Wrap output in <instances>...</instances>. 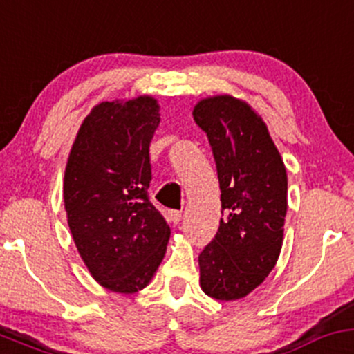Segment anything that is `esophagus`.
Segmentation results:
<instances>
[{
	"label": "esophagus",
	"instance_id": "esophagus-1",
	"mask_svg": "<svg viewBox=\"0 0 354 354\" xmlns=\"http://www.w3.org/2000/svg\"><path fill=\"white\" fill-rule=\"evenodd\" d=\"M182 219V212L180 211H169V221L172 224H178Z\"/></svg>",
	"mask_w": 354,
	"mask_h": 354
}]
</instances>
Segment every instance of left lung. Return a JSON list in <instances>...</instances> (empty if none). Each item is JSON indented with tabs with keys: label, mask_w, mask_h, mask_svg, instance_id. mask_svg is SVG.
Here are the masks:
<instances>
[{
	"label": "left lung",
	"mask_w": 354,
	"mask_h": 354,
	"mask_svg": "<svg viewBox=\"0 0 354 354\" xmlns=\"http://www.w3.org/2000/svg\"><path fill=\"white\" fill-rule=\"evenodd\" d=\"M192 116L212 148L226 214L199 254V283L212 299H243L279 260L287 172L267 124L248 102L227 94L206 97Z\"/></svg>",
	"instance_id": "obj_1"
}]
</instances>
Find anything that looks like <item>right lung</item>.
<instances>
[{"mask_svg": "<svg viewBox=\"0 0 354 354\" xmlns=\"http://www.w3.org/2000/svg\"><path fill=\"white\" fill-rule=\"evenodd\" d=\"M158 111L151 96L94 106L67 158L64 204L72 238L94 280L120 294L147 287L170 238L148 199Z\"/></svg>", "mask_w": 354, "mask_h": 354, "instance_id": "right-lung-1", "label": "right lung"}]
</instances>
